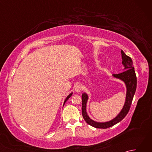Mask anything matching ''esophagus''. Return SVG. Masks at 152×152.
Here are the masks:
<instances>
[{"mask_svg":"<svg viewBox=\"0 0 152 152\" xmlns=\"http://www.w3.org/2000/svg\"><path fill=\"white\" fill-rule=\"evenodd\" d=\"M82 86H80V85H77L76 87H75V91L77 92V93H80V91H82Z\"/></svg>","mask_w":152,"mask_h":152,"instance_id":"esophagus-1","label":"esophagus"}]
</instances>
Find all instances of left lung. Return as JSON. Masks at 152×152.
Returning <instances> with one entry per match:
<instances>
[{
  "label": "left lung",
  "instance_id": "obj_1",
  "mask_svg": "<svg viewBox=\"0 0 152 152\" xmlns=\"http://www.w3.org/2000/svg\"><path fill=\"white\" fill-rule=\"evenodd\" d=\"M122 64L124 66V72L119 74H112V76L124 82L127 89L125 96V102L120 112L112 119V120L106 122H97L89 118L87 113V102H88L89 96L86 93H83L82 95V115L87 124L91 125L92 127L99 129H106L117 124L124 119L127 114L131 107L133 96L137 89V76L134 69L133 61L130 57L127 56L123 50H121Z\"/></svg>",
  "mask_w": 152,
  "mask_h": 152
}]
</instances>
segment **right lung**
<instances>
[{
	"label": "right lung",
	"instance_id": "add662e5",
	"mask_svg": "<svg viewBox=\"0 0 152 152\" xmlns=\"http://www.w3.org/2000/svg\"><path fill=\"white\" fill-rule=\"evenodd\" d=\"M72 93H73L72 92V93H70V94H69V95H68V96H66V98L65 99V100H64V104H63V106L64 105V104H65V102H66V101H68V99H69V98L70 97V96H72Z\"/></svg>",
	"mask_w": 152,
	"mask_h": 152
}]
</instances>
